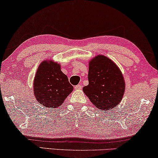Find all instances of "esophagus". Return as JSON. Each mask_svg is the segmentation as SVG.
Here are the masks:
<instances>
[{
	"label": "esophagus",
	"mask_w": 158,
	"mask_h": 158,
	"mask_svg": "<svg viewBox=\"0 0 158 158\" xmlns=\"http://www.w3.org/2000/svg\"><path fill=\"white\" fill-rule=\"evenodd\" d=\"M82 85L81 84H79V85H77L75 86V89H82Z\"/></svg>",
	"instance_id": "esophagus-1"
}]
</instances>
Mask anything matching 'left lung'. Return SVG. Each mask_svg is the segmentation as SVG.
<instances>
[{
    "mask_svg": "<svg viewBox=\"0 0 158 158\" xmlns=\"http://www.w3.org/2000/svg\"><path fill=\"white\" fill-rule=\"evenodd\" d=\"M88 81L89 84L82 89L99 110L114 108L121 102L125 82L117 65L107 57L99 55L90 60Z\"/></svg>",
    "mask_w": 158,
    "mask_h": 158,
    "instance_id": "left-lung-1",
    "label": "left lung"
}]
</instances>
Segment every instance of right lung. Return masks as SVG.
I'll return each mask as SVG.
<instances>
[{
  "mask_svg": "<svg viewBox=\"0 0 158 158\" xmlns=\"http://www.w3.org/2000/svg\"><path fill=\"white\" fill-rule=\"evenodd\" d=\"M73 89L59 64L44 60L40 65L34 81L35 95L40 104L49 108L59 106Z\"/></svg>",
  "mask_w": 158,
  "mask_h": 158,
  "instance_id": "add662e5",
  "label": "right lung"
}]
</instances>
